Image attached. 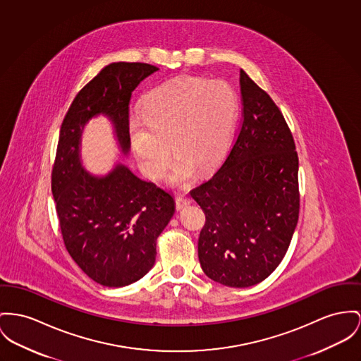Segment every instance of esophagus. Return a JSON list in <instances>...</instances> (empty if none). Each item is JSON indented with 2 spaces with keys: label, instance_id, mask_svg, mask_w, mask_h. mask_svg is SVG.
I'll use <instances>...</instances> for the list:
<instances>
[{
  "label": "esophagus",
  "instance_id": "34e87169",
  "mask_svg": "<svg viewBox=\"0 0 361 361\" xmlns=\"http://www.w3.org/2000/svg\"><path fill=\"white\" fill-rule=\"evenodd\" d=\"M192 202V200H190L189 197H186V195H182V194H179V195L176 197V208H178V209H183L185 207L190 205Z\"/></svg>",
  "mask_w": 361,
  "mask_h": 361
}]
</instances>
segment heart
I'll return each instance as SVG.
<instances>
[{
	"label": "heart",
	"mask_w": 361,
	"mask_h": 361,
	"mask_svg": "<svg viewBox=\"0 0 361 361\" xmlns=\"http://www.w3.org/2000/svg\"><path fill=\"white\" fill-rule=\"evenodd\" d=\"M240 97L224 80L179 78L153 87L144 98L142 118L128 126L130 141L141 167L161 178L173 152L178 156L169 182L185 185L195 169L219 167L233 144Z\"/></svg>",
	"instance_id": "heart-1"
}]
</instances>
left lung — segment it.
<instances>
[{
    "instance_id": "8db88e82",
    "label": "left lung",
    "mask_w": 361,
    "mask_h": 361,
    "mask_svg": "<svg viewBox=\"0 0 361 361\" xmlns=\"http://www.w3.org/2000/svg\"><path fill=\"white\" fill-rule=\"evenodd\" d=\"M242 119L216 172L190 194L205 214L198 259L208 278L249 288L288 252L300 214L298 154L281 109L240 70Z\"/></svg>"
}]
</instances>
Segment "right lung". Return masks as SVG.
I'll return each mask as SVG.
<instances>
[{
  "instance_id": "1",
  "label": "right lung",
  "mask_w": 361,
  "mask_h": 361,
  "mask_svg": "<svg viewBox=\"0 0 361 361\" xmlns=\"http://www.w3.org/2000/svg\"><path fill=\"white\" fill-rule=\"evenodd\" d=\"M157 70L145 63L106 66L73 98L60 128L51 192L63 240L79 268L106 288L127 286L150 271L156 240L175 212V201L123 164L102 178L90 175L80 164V134L86 121L104 114L127 153L131 94Z\"/></svg>"
}]
</instances>
